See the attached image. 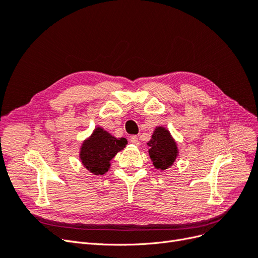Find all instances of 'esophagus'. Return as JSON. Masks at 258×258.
<instances>
[{
  "instance_id": "1",
  "label": "esophagus",
  "mask_w": 258,
  "mask_h": 258,
  "mask_svg": "<svg viewBox=\"0 0 258 258\" xmlns=\"http://www.w3.org/2000/svg\"><path fill=\"white\" fill-rule=\"evenodd\" d=\"M129 141H130V143H132V144H135V145H139L140 144V141H139V138L138 137H136V136H134V137H131L130 138V140H129Z\"/></svg>"
}]
</instances>
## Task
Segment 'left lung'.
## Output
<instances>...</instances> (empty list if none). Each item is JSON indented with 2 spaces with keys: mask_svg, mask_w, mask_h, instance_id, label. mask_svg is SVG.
<instances>
[{
  "mask_svg": "<svg viewBox=\"0 0 258 258\" xmlns=\"http://www.w3.org/2000/svg\"><path fill=\"white\" fill-rule=\"evenodd\" d=\"M147 145L148 154L156 169L166 170L173 165L178 156V148L170 131L162 126L156 127Z\"/></svg>",
  "mask_w": 258,
  "mask_h": 258,
  "instance_id": "obj_1",
  "label": "left lung"
}]
</instances>
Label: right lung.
<instances>
[{"label": "right lung", "mask_w": 258, "mask_h": 258, "mask_svg": "<svg viewBox=\"0 0 258 258\" xmlns=\"http://www.w3.org/2000/svg\"><path fill=\"white\" fill-rule=\"evenodd\" d=\"M127 145L124 138L116 139L102 127H97L83 142L80 150L82 165L90 173L103 175L111 168V160Z\"/></svg>", "instance_id": "1"}]
</instances>
